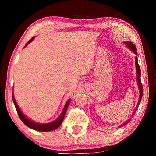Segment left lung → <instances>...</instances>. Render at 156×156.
I'll list each match as a JSON object with an SVG mask.
<instances>
[{
  "mask_svg": "<svg viewBox=\"0 0 156 156\" xmlns=\"http://www.w3.org/2000/svg\"><path fill=\"white\" fill-rule=\"evenodd\" d=\"M125 44H126V45L129 47V48L131 49V50L133 51V52L135 53V54L137 55V50H136V48L135 44L132 43L131 42H125ZM135 62H136V71H137V82H138V87H139V89H140L139 101H138V104H140V101H141V98L143 97V86H142V84H141V81H140V67H139V65H138V57H137V56H136ZM129 121L130 120L127 121L126 122L123 123V125H121V126H123L126 124V123L129 122Z\"/></svg>",
  "mask_w": 156,
  "mask_h": 156,
  "instance_id": "obj_1",
  "label": "left lung"
}]
</instances>
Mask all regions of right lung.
<instances>
[{
    "instance_id": "right-lung-1",
    "label": "right lung",
    "mask_w": 156,
    "mask_h": 156,
    "mask_svg": "<svg viewBox=\"0 0 156 156\" xmlns=\"http://www.w3.org/2000/svg\"><path fill=\"white\" fill-rule=\"evenodd\" d=\"M34 38H35V37H33L31 40H30L29 41L27 42V44H25V46H27V44L30 43V42L33 41V40H34ZM12 101H13L15 106H16V108L17 110V112H18V116H19V117H20V120L23 122V123H24L25 125H26L27 126L30 128V129L35 130V131H53V130L57 129V128H58L59 126L61 125L62 122L64 117H65V113H66V112H67L68 106L69 105V103H70V100H68V101H67V103L65 104V107H64L62 112L60 116H59V118L57 119V120H55V121L51 122L50 123H45V124L42 123H42H37L34 122V121H33L30 120L29 119H27V117L23 114V112H21L20 108H19L18 104H17L16 101V100H15L13 95H12Z\"/></svg>"
}]
</instances>
